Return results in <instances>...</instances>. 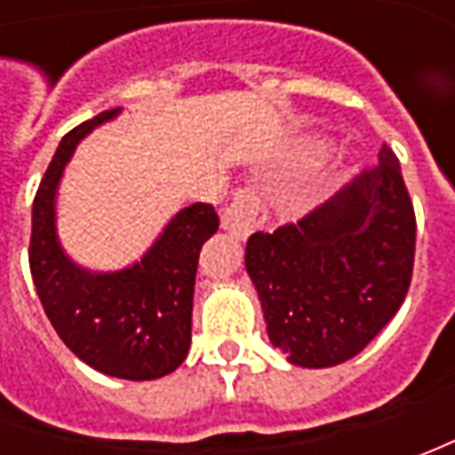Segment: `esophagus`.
Segmentation results:
<instances>
[{"instance_id": "esophagus-1", "label": "esophagus", "mask_w": 455, "mask_h": 455, "mask_svg": "<svg viewBox=\"0 0 455 455\" xmlns=\"http://www.w3.org/2000/svg\"><path fill=\"white\" fill-rule=\"evenodd\" d=\"M268 220L266 204L253 189H237L233 202L222 210V228L237 237H248Z\"/></svg>"}]
</instances>
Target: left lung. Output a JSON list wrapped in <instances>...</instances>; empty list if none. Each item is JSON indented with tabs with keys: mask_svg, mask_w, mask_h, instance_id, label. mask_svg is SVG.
Here are the masks:
<instances>
[{
	"mask_svg": "<svg viewBox=\"0 0 455 455\" xmlns=\"http://www.w3.org/2000/svg\"><path fill=\"white\" fill-rule=\"evenodd\" d=\"M415 260V212L390 147L299 222L253 233L245 268L268 339L291 364L334 367L359 355L403 306Z\"/></svg>",
	"mask_w": 455,
	"mask_h": 455,
	"instance_id": "8db88e82",
	"label": "left lung"
}]
</instances>
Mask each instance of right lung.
Listing matches in <instances>:
<instances>
[{
  "label": "right lung",
  "instance_id": "add662e5",
  "mask_svg": "<svg viewBox=\"0 0 455 455\" xmlns=\"http://www.w3.org/2000/svg\"><path fill=\"white\" fill-rule=\"evenodd\" d=\"M121 108L65 133L32 204L29 271L65 347L103 375L156 379L174 372L192 341V296L204 240L218 233L212 204L195 202L166 222L141 260L114 273L73 263L55 233V197L73 151Z\"/></svg>",
  "mask_w": 455,
  "mask_h": 455
}]
</instances>
